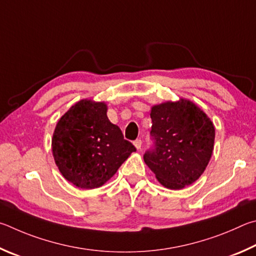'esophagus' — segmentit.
Instances as JSON below:
<instances>
[{"mask_svg":"<svg viewBox=\"0 0 256 256\" xmlns=\"http://www.w3.org/2000/svg\"><path fill=\"white\" fill-rule=\"evenodd\" d=\"M134 145H135V147L137 150H140L142 148V140H136L135 142H134Z\"/></svg>","mask_w":256,"mask_h":256,"instance_id":"34e87169","label":"esophagus"}]
</instances>
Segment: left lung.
<instances>
[{
  "label": "left lung",
  "mask_w": 256,
  "mask_h": 256,
  "mask_svg": "<svg viewBox=\"0 0 256 256\" xmlns=\"http://www.w3.org/2000/svg\"><path fill=\"white\" fill-rule=\"evenodd\" d=\"M153 146L144 160L164 186L180 190L196 182L207 168L214 127L207 114L188 100L154 106L150 112Z\"/></svg>",
  "instance_id": "obj_1"
}]
</instances>
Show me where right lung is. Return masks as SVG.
I'll list each match as a JSON object with an SVG mask.
<instances>
[{
    "mask_svg": "<svg viewBox=\"0 0 256 256\" xmlns=\"http://www.w3.org/2000/svg\"><path fill=\"white\" fill-rule=\"evenodd\" d=\"M52 155L67 181L80 189L104 184L136 147L106 116L102 102L82 100L62 116L54 132Z\"/></svg>",
    "mask_w": 256,
    "mask_h": 256,
    "instance_id": "1",
    "label": "right lung"
}]
</instances>
